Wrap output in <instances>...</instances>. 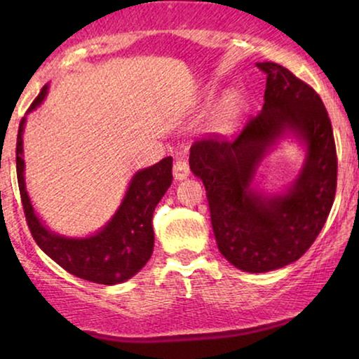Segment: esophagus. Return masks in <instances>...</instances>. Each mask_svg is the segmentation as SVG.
I'll list each match as a JSON object with an SVG mask.
<instances>
[{"instance_id":"1","label":"esophagus","mask_w":359,"mask_h":359,"mask_svg":"<svg viewBox=\"0 0 359 359\" xmlns=\"http://www.w3.org/2000/svg\"><path fill=\"white\" fill-rule=\"evenodd\" d=\"M189 173H191V170H189L188 161H186L184 158H178L175 161V165H173L175 180H178V181L186 180L189 176Z\"/></svg>"}]
</instances>
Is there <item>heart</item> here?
I'll return each mask as SVG.
<instances>
[{
    "label": "heart",
    "mask_w": 359,
    "mask_h": 359,
    "mask_svg": "<svg viewBox=\"0 0 359 359\" xmlns=\"http://www.w3.org/2000/svg\"><path fill=\"white\" fill-rule=\"evenodd\" d=\"M235 114H237V109H235L233 104H227L224 107L222 114L219 117V122L222 127H229L235 119Z\"/></svg>",
    "instance_id": "1"
}]
</instances>
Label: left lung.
Wrapping results in <instances>:
<instances>
[{
    "mask_svg": "<svg viewBox=\"0 0 359 359\" xmlns=\"http://www.w3.org/2000/svg\"><path fill=\"white\" fill-rule=\"evenodd\" d=\"M266 73L264 104L233 140H196L189 168L208 193L219 252L235 268L266 273L291 264L316 242L337 191V149L320 96L287 68L257 63ZM306 145L302 173L283 195L252 186L257 165L284 135Z\"/></svg>",
    "mask_w": 359,
    "mask_h": 359,
    "instance_id": "8db88e82",
    "label": "left lung"
}]
</instances>
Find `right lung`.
I'll return each mask as SVG.
<instances>
[{
  "label": "right lung",
  "mask_w": 359,
  "mask_h": 359,
  "mask_svg": "<svg viewBox=\"0 0 359 359\" xmlns=\"http://www.w3.org/2000/svg\"><path fill=\"white\" fill-rule=\"evenodd\" d=\"M46 96L47 86H43L27 112L41 106ZM24 124L26 117L21 119L18 130L16 171L24 214L36 243L53 262L76 278L106 286L130 279L145 266L154 253L151 219L156 204L173 181V158L166 156L154 166L137 171L117 212L100 232L86 238L62 237L41 222L27 196L22 158Z\"/></svg>",
  "instance_id": "add662e5"
}]
</instances>
